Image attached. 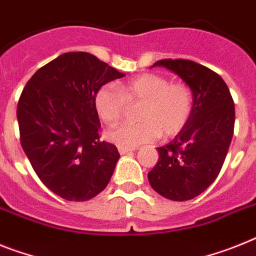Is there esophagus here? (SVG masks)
<instances>
[{
	"label": "esophagus",
	"mask_w": 256,
	"mask_h": 256,
	"mask_svg": "<svg viewBox=\"0 0 256 256\" xmlns=\"http://www.w3.org/2000/svg\"><path fill=\"white\" fill-rule=\"evenodd\" d=\"M118 151L121 154H128L130 152H134L135 148H126V147H118Z\"/></svg>",
	"instance_id": "1"
}]
</instances>
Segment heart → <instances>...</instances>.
Listing matches in <instances>:
<instances>
[{"label": "heart", "instance_id": "b5f03b06", "mask_svg": "<svg viewBox=\"0 0 256 256\" xmlns=\"http://www.w3.org/2000/svg\"><path fill=\"white\" fill-rule=\"evenodd\" d=\"M126 102H142L138 124H122L106 132V139L118 147L134 148L170 136L188 124L192 112V92L184 83H169L158 74H143L114 86H104L96 92L94 105L106 124H117Z\"/></svg>", "mask_w": 256, "mask_h": 256}]
</instances>
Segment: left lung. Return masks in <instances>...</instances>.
<instances>
[{
  "label": "left lung",
  "mask_w": 256,
  "mask_h": 256,
  "mask_svg": "<svg viewBox=\"0 0 256 256\" xmlns=\"http://www.w3.org/2000/svg\"><path fill=\"white\" fill-rule=\"evenodd\" d=\"M160 66L177 74L192 92L188 124L160 154L148 181L161 196L176 202L200 195L216 180L234 132V102L226 83L211 68L188 60H161Z\"/></svg>",
  "instance_id": "left-lung-1"
}]
</instances>
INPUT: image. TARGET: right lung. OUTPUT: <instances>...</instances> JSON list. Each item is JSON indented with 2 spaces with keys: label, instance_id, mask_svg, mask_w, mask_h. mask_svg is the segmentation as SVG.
I'll return each instance as SVG.
<instances>
[{
  "label": "right lung",
  "instance_id": "right-lung-1",
  "mask_svg": "<svg viewBox=\"0 0 256 256\" xmlns=\"http://www.w3.org/2000/svg\"><path fill=\"white\" fill-rule=\"evenodd\" d=\"M124 76L94 54L70 52L38 68L23 90L16 108L23 151L42 184L66 200L92 199L110 181L120 154L100 140L94 98Z\"/></svg>",
  "mask_w": 256,
  "mask_h": 256
}]
</instances>
